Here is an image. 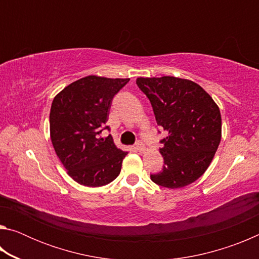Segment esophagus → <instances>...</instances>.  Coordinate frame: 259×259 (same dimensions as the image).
I'll return each mask as SVG.
<instances>
[{"label": "esophagus", "instance_id": "obj_1", "mask_svg": "<svg viewBox=\"0 0 259 259\" xmlns=\"http://www.w3.org/2000/svg\"><path fill=\"white\" fill-rule=\"evenodd\" d=\"M136 148H137V151L140 153L145 152V145H144L142 142H137V144H136Z\"/></svg>", "mask_w": 259, "mask_h": 259}]
</instances>
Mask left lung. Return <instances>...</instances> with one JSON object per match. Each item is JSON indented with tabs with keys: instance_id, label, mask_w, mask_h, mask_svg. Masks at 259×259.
Segmentation results:
<instances>
[{
	"instance_id": "1",
	"label": "left lung",
	"mask_w": 259,
	"mask_h": 259,
	"mask_svg": "<svg viewBox=\"0 0 259 259\" xmlns=\"http://www.w3.org/2000/svg\"><path fill=\"white\" fill-rule=\"evenodd\" d=\"M136 83L150 99L157 125L168 134L161 140L163 169L151 179L172 190L194 183L208 169L221 143L218 105L203 88L186 78L138 77Z\"/></svg>"
}]
</instances>
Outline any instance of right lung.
<instances>
[{
	"label": "right lung",
	"mask_w": 259,
	"mask_h": 259,
	"mask_svg": "<svg viewBox=\"0 0 259 259\" xmlns=\"http://www.w3.org/2000/svg\"><path fill=\"white\" fill-rule=\"evenodd\" d=\"M130 78L89 75L65 87L50 109V137L57 156L74 181L88 187L107 185L120 175L128 154L112 136L100 137L112 99Z\"/></svg>",
	"instance_id": "add662e5"
}]
</instances>
